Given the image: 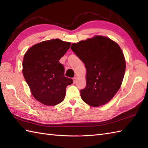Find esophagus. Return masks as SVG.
<instances>
[{
  "label": "esophagus",
  "mask_w": 148,
  "mask_h": 148,
  "mask_svg": "<svg viewBox=\"0 0 148 148\" xmlns=\"http://www.w3.org/2000/svg\"><path fill=\"white\" fill-rule=\"evenodd\" d=\"M76 80H77V78H76V77H73V81H74V84L76 83Z\"/></svg>",
  "instance_id": "34e87169"
}]
</instances>
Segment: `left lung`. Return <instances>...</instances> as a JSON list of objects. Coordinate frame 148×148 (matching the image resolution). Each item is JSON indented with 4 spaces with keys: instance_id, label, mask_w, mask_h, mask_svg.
<instances>
[{
    "instance_id": "left-lung-1",
    "label": "left lung",
    "mask_w": 148,
    "mask_h": 148,
    "mask_svg": "<svg viewBox=\"0 0 148 148\" xmlns=\"http://www.w3.org/2000/svg\"><path fill=\"white\" fill-rule=\"evenodd\" d=\"M71 49L86 69L81 99L93 107L108 103L119 90L125 75L126 64L120 47L108 37L97 36L72 44Z\"/></svg>"
}]
</instances>
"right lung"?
<instances>
[{
  "instance_id": "right-lung-1",
  "label": "right lung",
  "mask_w": 148,
  "mask_h": 148,
  "mask_svg": "<svg viewBox=\"0 0 148 148\" xmlns=\"http://www.w3.org/2000/svg\"><path fill=\"white\" fill-rule=\"evenodd\" d=\"M71 42L58 39L34 45L24 55L23 74L37 100L47 106L62 102L66 88L73 80L65 77L64 67L59 62Z\"/></svg>"
}]
</instances>
